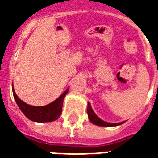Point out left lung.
Wrapping results in <instances>:
<instances>
[{"mask_svg": "<svg viewBox=\"0 0 158 158\" xmlns=\"http://www.w3.org/2000/svg\"><path fill=\"white\" fill-rule=\"evenodd\" d=\"M87 114H88V118L91 121V123H92L95 125L100 126V127H115V126L121 125V124H123L124 123V122H123V123H110L104 122V121L100 119L97 115L95 114V112L92 110L90 102H88V104H87Z\"/></svg>", "mask_w": 158, "mask_h": 158, "instance_id": "left-lung-1", "label": "left lung"}]
</instances>
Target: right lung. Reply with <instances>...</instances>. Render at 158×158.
Masks as SVG:
<instances>
[{"label": "right lung", "mask_w": 158, "mask_h": 158, "mask_svg": "<svg viewBox=\"0 0 158 158\" xmlns=\"http://www.w3.org/2000/svg\"><path fill=\"white\" fill-rule=\"evenodd\" d=\"M12 92L14 99L16 101V104L18 105L19 108L28 119L33 122H36V123H48V122H53L55 120H57L61 116L64 97L68 92V88L66 89L56 100L43 106L28 105L17 97V95L16 94L13 88Z\"/></svg>", "instance_id": "add662e5"}]
</instances>
